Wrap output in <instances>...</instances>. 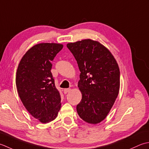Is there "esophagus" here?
<instances>
[{"instance_id":"esophagus-1","label":"esophagus","mask_w":149,"mask_h":149,"mask_svg":"<svg viewBox=\"0 0 149 149\" xmlns=\"http://www.w3.org/2000/svg\"><path fill=\"white\" fill-rule=\"evenodd\" d=\"M71 91V89H69V88H68V89H63V93H64V94H67L70 92Z\"/></svg>"}]
</instances>
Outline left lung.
Returning <instances> with one entry per match:
<instances>
[{
	"label": "left lung",
	"mask_w": 149,
	"mask_h": 149,
	"mask_svg": "<svg viewBox=\"0 0 149 149\" xmlns=\"http://www.w3.org/2000/svg\"><path fill=\"white\" fill-rule=\"evenodd\" d=\"M80 69L78 87L82 98L77 106L81 119L99 123L107 117L119 93L120 73L111 51L91 39L67 44Z\"/></svg>",
	"instance_id": "obj_1"
}]
</instances>
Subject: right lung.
Wrapping results in <instances>:
<instances>
[{"instance_id": "add662e5", "label": "right lung", "mask_w": 149, "mask_h": 149, "mask_svg": "<svg viewBox=\"0 0 149 149\" xmlns=\"http://www.w3.org/2000/svg\"><path fill=\"white\" fill-rule=\"evenodd\" d=\"M63 45L38 44L27 51L18 66V94L29 114L42 123L54 120L61 107V97L51 69L54 58Z\"/></svg>"}]
</instances>
